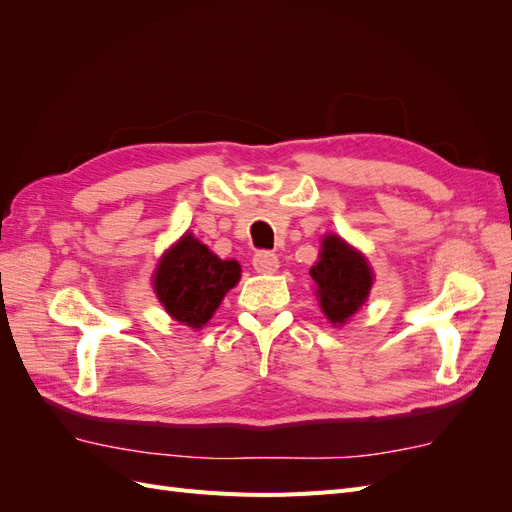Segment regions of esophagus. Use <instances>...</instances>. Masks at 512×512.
I'll return each instance as SVG.
<instances>
[{"label": "esophagus", "mask_w": 512, "mask_h": 512, "mask_svg": "<svg viewBox=\"0 0 512 512\" xmlns=\"http://www.w3.org/2000/svg\"><path fill=\"white\" fill-rule=\"evenodd\" d=\"M252 265L260 273H273L277 267H280V260L273 252H256L252 258Z\"/></svg>", "instance_id": "1"}]
</instances>
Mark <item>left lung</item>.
<instances>
[{
	"label": "left lung",
	"instance_id": "1",
	"mask_svg": "<svg viewBox=\"0 0 512 512\" xmlns=\"http://www.w3.org/2000/svg\"><path fill=\"white\" fill-rule=\"evenodd\" d=\"M309 275L318 286L322 312L333 324H344L365 303L371 288L365 258L335 235L324 237L320 258Z\"/></svg>",
	"mask_w": 512,
	"mask_h": 512
}]
</instances>
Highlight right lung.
I'll list each match as a JSON object with an SVG mask.
<instances>
[{
  "label": "right lung",
  "mask_w": 512,
  "mask_h": 512,
  "mask_svg": "<svg viewBox=\"0 0 512 512\" xmlns=\"http://www.w3.org/2000/svg\"><path fill=\"white\" fill-rule=\"evenodd\" d=\"M241 267L222 260L190 232L168 250L156 271V292L175 320L200 329L220 307L224 294L239 282Z\"/></svg>",
  "instance_id": "right-lung-1"
}]
</instances>
